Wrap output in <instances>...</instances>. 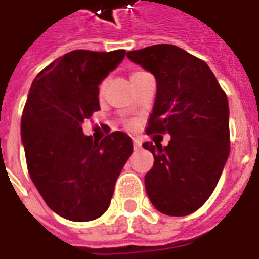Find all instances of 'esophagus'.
Masks as SVG:
<instances>
[{"label": "esophagus", "instance_id": "esophagus-1", "mask_svg": "<svg viewBox=\"0 0 259 259\" xmlns=\"http://www.w3.org/2000/svg\"><path fill=\"white\" fill-rule=\"evenodd\" d=\"M133 147H135L136 150L142 147V142H140V140H139L137 137H133Z\"/></svg>", "mask_w": 259, "mask_h": 259}]
</instances>
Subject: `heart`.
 Here are the masks:
<instances>
[{
    "instance_id": "obj_1",
    "label": "heart",
    "mask_w": 259,
    "mask_h": 259,
    "mask_svg": "<svg viewBox=\"0 0 259 259\" xmlns=\"http://www.w3.org/2000/svg\"><path fill=\"white\" fill-rule=\"evenodd\" d=\"M140 73H142V71H139V73H133L132 74V77H135V75H137V74H140ZM105 85H106V82H102V84L99 85V94H102V92H104Z\"/></svg>"
}]
</instances>
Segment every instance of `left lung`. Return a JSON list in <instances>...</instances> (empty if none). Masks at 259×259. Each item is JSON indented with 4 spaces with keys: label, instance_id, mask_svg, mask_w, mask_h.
<instances>
[{
    "label": "left lung",
    "instance_id": "8db88e82",
    "mask_svg": "<svg viewBox=\"0 0 259 259\" xmlns=\"http://www.w3.org/2000/svg\"><path fill=\"white\" fill-rule=\"evenodd\" d=\"M154 75L157 94L147 133H168V146L146 142L154 155L144 185L155 209L186 216L209 199L230 154L229 101L205 61L174 45L127 52Z\"/></svg>",
    "mask_w": 259,
    "mask_h": 259
}]
</instances>
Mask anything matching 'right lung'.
I'll return each instance as SVG.
<instances>
[{
    "label": "right lung",
    "mask_w": 259,
    "mask_h": 259,
    "mask_svg": "<svg viewBox=\"0 0 259 259\" xmlns=\"http://www.w3.org/2000/svg\"><path fill=\"white\" fill-rule=\"evenodd\" d=\"M126 56L124 50H73L36 75L21 120L30 180L61 218L90 222L111 203L115 182L133 151L123 132L101 142L82 133L99 111V85Z\"/></svg>",
    "instance_id": "right-lung-1"
}]
</instances>
